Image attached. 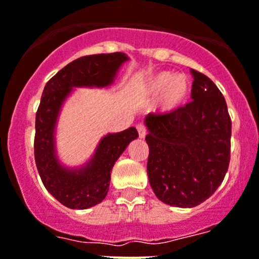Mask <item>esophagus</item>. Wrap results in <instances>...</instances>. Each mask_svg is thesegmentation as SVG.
<instances>
[{"label":"esophagus","mask_w":259,"mask_h":259,"mask_svg":"<svg viewBox=\"0 0 259 259\" xmlns=\"http://www.w3.org/2000/svg\"><path fill=\"white\" fill-rule=\"evenodd\" d=\"M137 130H138V133H139L140 138H144L145 135H147V127H145L144 124H138Z\"/></svg>","instance_id":"esophagus-1"}]
</instances>
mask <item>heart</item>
<instances>
[{
  "mask_svg": "<svg viewBox=\"0 0 259 259\" xmlns=\"http://www.w3.org/2000/svg\"><path fill=\"white\" fill-rule=\"evenodd\" d=\"M191 79L186 74L157 72L148 78L147 89L150 96H158V107L162 112H173L182 107L191 94Z\"/></svg>",
  "mask_w": 259,
  "mask_h": 259,
  "instance_id": "heart-1",
  "label": "heart"
}]
</instances>
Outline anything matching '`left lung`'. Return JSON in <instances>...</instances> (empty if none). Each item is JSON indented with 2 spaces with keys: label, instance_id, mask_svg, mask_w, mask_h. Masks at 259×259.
<instances>
[{
  "label": "left lung",
  "instance_id": "8db88e82",
  "mask_svg": "<svg viewBox=\"0 0 259 259\" xmlns=\"http://www.w3.org/2000/svg\"><path fill=\"white\" fill-rule=\"evenodd\" d=\"M191 73L192 101L145 117L149 183L160 201L177 207L209 199L230 162L232 119L224 96L209 77L195 69Z\"/></svg>",
  "mask_w": 259,
  "mask_h": 259
}]
</instances>
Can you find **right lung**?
<instances>
[{"label":"right lung","instance_id":"add662e5","mask_svg":"<svg viewBox=\"0 0 259 259\" xmlns=\"http://www.w3.org/2000/svg\"><path fill=\"white\" fill-rule=\"evenodd\" d=\"M127 60L124 53L81 57L67 64L48 81L35 117L34 155L37 172L45 188L69 209H89L106 197L110 176L117 158L132 140L135 127L101 140L94 158L81 169H67L58 163L54 150V127L60 106L72 87H105L114 81L117 69Z\"/></svg>","mask_w":259,"mask_h":259}]
</instances>
